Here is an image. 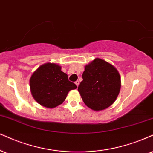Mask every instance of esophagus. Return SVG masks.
I'll list each match as a JSON object with an SVG mask.
<instances>
[{
	"mask_svg": "<svg viewBox=\"0 0 153 153\" xmlns=\"http://www.w3.org/2000/svg\"><path fill=\"white\" fill-rule=\"evenodd\" d=\"M75 84H76V85L77 86H78L79 85V81H78V80L76 81V82H75Z\"/></svg>",
	"mask_w": 153,
	"mask_h": 153,
	"instance_id": "esophagus-1",
	"label": "esophagus"
}]
</instances>
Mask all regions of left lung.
Masks as SVG:
<instances>
[{
  "instance_id": "8db88e82",
  "label": "left lung",
  "mask_w": 153,
  "mask_h": 153,
  "mask_svg": "<svg viewBox=\"0 0 153 153\" xmlns=\"http://www.w3.org/2000/svg\"><path fill=\"white\" fill-rule=\"evenodd\" d=\"M82 78L78 91L88 108L102 111L114 103L121 86L120 74L114 66L96 58L85 66Z\"/></svg>"
}]
</instances>
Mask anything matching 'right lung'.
I'll return each instance as SVG.
<instances>
[{
    "label": "right lung",
    "instance_id": "1",
    "mask_svg": "<svg viewBox=\"0 0 153 153\" xmlns=\"http://www.w3.org/2000/svg\"><path fill=\"white\" fill-rule=\"evenodd\" d=\"M30 87L35 101L42 106L53 108L65 101L70 90L77 88L69 82L67 74L54 63L44 64L34 71Z\"/></svg>",
    "mask_w": 153,
    "mask_h": 153
}]
</instances>
